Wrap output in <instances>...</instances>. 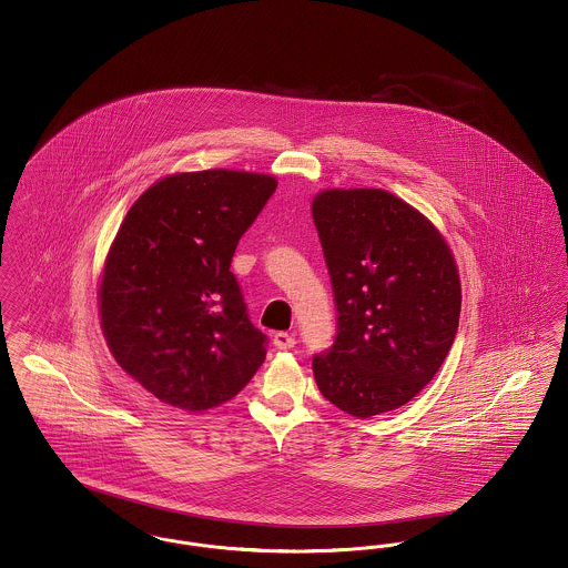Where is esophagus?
Returning <instances> with one entry per match:
<instances>
[{"mask_svg":"<svg viewBox=\"0 0 568 568\" xmlns=\"http://www.w3.org/2000/svg\"><path fill=\"white\" fill-rule=\"evenodd\" d=\"M272 343H274L276 349H292L296 345V336L290 334V332H276Z\"/></svg>","mask_w":568,"mask_h":568,"instance_id":"1","label":"esophagus"}]
</instances>
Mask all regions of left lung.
Returning <instances> with one entry per match:
<instances>
[{
	"label": "left lung",
	"mask_w": 568,
	"mask_h": 568,
	"mask_svg": "<svg viewBox=\"0 0 568 568\" xmlns=\"http://www.w3.org/2000/svg\"><path fill=\"white\" fill-rule=\"evenodd\" d=\"M313 221L336 336L313 355L320 392L353 417L394 410L438 373L458 332V268L433 223L383 190L322 191Z\"/></svg>",
	"instance_id": "obj_1"
}]
</instances>
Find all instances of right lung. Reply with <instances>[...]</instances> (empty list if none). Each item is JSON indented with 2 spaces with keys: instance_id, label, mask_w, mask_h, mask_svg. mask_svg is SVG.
<instances>
[{
  "instance_id": "add662e5",
  "label": "right lung",
  "mask_w": 568,
  "mask_h": 568,
  "mask_svg": "<svg viewBox=\"0 0 568 568\" xmlns=\"http://www.w3.org/2000/svg\"><path fill=\"white\" fill-rule=\"evenodd\" d=\"M274 190L268 174L185 172L123 219L100 285L102 329L121 368L165 405H223L264 364L268 336L230 266Z\"/></svg>"
}]
</instances>
